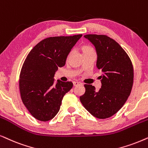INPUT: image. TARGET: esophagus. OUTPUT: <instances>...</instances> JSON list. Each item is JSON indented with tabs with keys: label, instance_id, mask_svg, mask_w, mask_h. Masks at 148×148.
<instances>
[{
	"label": "esophagus",
	"instance_id": "obj_1",
	"mask_svg": "<svg viewBox=\"0 0 148 148\" xmlns=\"http://www.w3.org/2000/svg\"><path fill=\"white\" fill-rule=\"evenodd\" d=\"M73 84H74V86H78V85H81L82 83L80 82H77V81H74L73 82Z\"/></svg>",
	"mask_w": 148,
	"mask_h": 148
}]
</instances>
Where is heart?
<instances>
[{"instance_id":"b5f03b06","label":"heart","mask_w":148,"mask_h":148,"mask_svg":"<svg viewBox=\"0 0 148 148\" xmlns=\"http://www.w3.org/2000/svg\"><path fill=\"white\" fill-rule=\"evenodd\" d=\"M82 52H83V54L84 53H91V52H94V51L92 50V49L90 48V47H88V46H83L82 47ZM71 55V53L68 54V58Z\"/></svg>"}]
</instances>
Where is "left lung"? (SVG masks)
<instances>
[{
  "instance_id": "1",
  "label": "left lung",
  "mask_w": 148,
  "mask_h": 148,
  "mask_svg": "<svg viewBox=\"0 0 148 148\" xmlns=\"http://www.w3.org/2000/svg\"><path fill=\"white\" fill-rule=\"evenodd\" d=\"M95 48L97 69L101 70V88L84 84L85 92L80 100L85 109L97 119L115 114L130 95L133 83V67L129 57L119 43L106 35L87 34Z\"/></svg>"
}]
</instances>
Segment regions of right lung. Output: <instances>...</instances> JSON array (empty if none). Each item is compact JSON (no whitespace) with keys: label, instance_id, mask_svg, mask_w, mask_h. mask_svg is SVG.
Returning <instances> with one entry per match:
<instances>
[{"label":"right lung","instance_id":"add662e5","mask_svg":"<svg viewBox=\"0 0 148 148\" xmlns=\"http://www.w3.org/2000/svg\"><path fill=\"white\" fill-rule=\"evenodd\" d=\"M82 35L49 37L41 40L27 55L19 76V90L23 104L35 119L48 121L56 116L63 97L73 86L72 82L58 80V68L66 64L71 49Z\"/></svg>","mask_w":148,"mask_h":148}]
</instances>
